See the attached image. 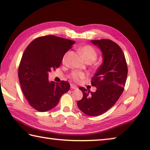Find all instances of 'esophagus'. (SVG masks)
I'll list each match as a JSON object with an SVG mask.
<instances>
[{
  "label": "esophagus",
  "instance_id": "obj_1",
  "mask_svg": "<svg viewBox=\"0 0 150 150\" xmlns=\"http://www.w3.org/2000/svg\"><path fill=\"white\" fill-rule=\"evenodd\" d=\"M70 88H72V89H77L78 88V87L76 86H75V85H74V84H71L70 85Z\"/></svg>",
  "mask_w": 150,
  "mask_h": 150
}]
</instances>
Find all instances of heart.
<instances>
[{
	"mask_svg": "<svg viewBox=\"0 0 150 150\" xmlns=\"http://www.w3.org/2000/svg\"><path fill=\"white\" fill-rule=\"evenodd\" d=\"M80 52L86 61H87V60L94 61L98 57V53H97L96 50L90 45H86L82 47L80 49ZM85 76V74L81 72H74L71 74V78L75 82H80V81L83 80Z\"/></svg>",
	"mask_w": 150,
	"mask_h": 150,
	"instance_id": "obj_1",
	"label": "heart"
}]
</instances>
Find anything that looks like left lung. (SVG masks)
I'll list each match as a JSON object with an SVG mask.
<instances>
[{"mask_svg": "<svg viewBox=\"0 0 150 150\" xmlns=\"http://www.w3.org/2000/svg\"><path fill=\"white\" fill-rule=\"evenodd\" d=\"M102 52L103 62L91 80L95 92L83 87V98L77 105L83 113L98 116L105 112L116 103L121 96L127 80L128 68L125 54L118 45L109 39L91 40Z\"/></svg>", "mask_w": 150, "mask_h": 150, "instance_id": "1", "label": "left lung"}]
</instances>
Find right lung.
<instances>
[{
	"label": "right lung",
	"instance_id": "right-lung-1",
	"mask_svg": "<svg viewBox=\"0 0 150 150\" xmlns=\"http://www.w3.org/2000/svg\"><path fill=\"white\" fill-rule=\"evenodd\" d=\"M74 41L54 35L38 38L31 41L22 55L18 78L23 95L30 105L40 112L57 105L61 96L70 89V83L49 81V72L59 68L64 54Z\"/></svg>",
	"mask_w": 150,
	"mask_h": 150
}]
</instances>
